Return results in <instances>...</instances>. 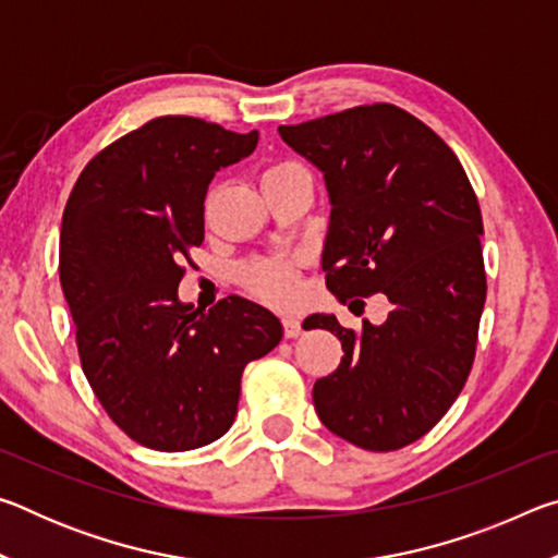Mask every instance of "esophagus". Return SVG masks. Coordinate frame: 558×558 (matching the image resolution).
<instances>
[{"instance_id":"34e87169","label":"esophagus","mask_w":558,"mask_h":558,"mask_svg":"<svg viewBox=\"0 0 558 558\" xmlns=\"http://www.w3.org/2000/svg\"><path fill=\"white\" fill-rule=\"evenodd\" d=\"M282 332H286V339H295V337H300V335H302V325H300V319H298V317H292V315L282 317Z\"/></svg>"}]
</instances>
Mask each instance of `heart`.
Instances as JSON below:
<instances>
[{"label": "heart", "mask_w": 558, "mask_h": 558, "mask_svg": "<svg viewBox=\"0 0 558 558\" xmlns=\"http://www.w3.org/2000/svg\"><path fill=\"white\" fill-rule=\"evenodd\" d=\"M292 169H300V167L290 165V162L272 165V167L266 169V174H263V179L282 174V172H292ZM251 282H253V288H256L263 298H268L272 302H292V300L298 298V282H295V278H292L290 270L263 266V268H256V270L251 272Z\"/></svg>", "instance_id": "heart-1"}]
</instances>
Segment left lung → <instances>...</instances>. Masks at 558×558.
<instances>
[{"label":"left lung","instance_id":"8db88e82","mask_svg":"<svg viewBox=\"0 0 558 558\" xmlns=\"http://www.w3.org/2000/svg\"><path fill=\"white\" fill-rule=\"evenodd\" d=\"M325 177L327 288L349 307L384 292L393 310L359 332L307 317L342 342L315 381L319 421L364 450H399L436 426L475 359L485 307L483 214L460 159L428 125L389 102L278 128Z\"/></svg>","mask_w":558,"mask_h":558}]
</instances>
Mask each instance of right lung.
<instances>
[{"mask_svg": "<svg viewBox=\"0 0 558 558\" xmlns=\"http://www.w3.org/2000/svg\"><path fill=\"white\" fill-rule=\"evenodd\" d=\"M258 130L186 116L149 120L83 169L65 204L59 276L83 374L140 446L182 452L231 428L241 374L282 339L280 319L231 295L179 300L182 260L204 241L214 174L248 157Z\"/></svg>", "mask_w": 558, "mask_h": 558, "instance_id": "1", "label": "right lung"}]
</instances>
